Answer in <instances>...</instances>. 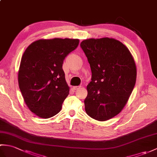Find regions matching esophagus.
<instances>
[{
	"instance_id": "1",
	"label": "esophagus",
	"mask_w": 157,
	"mask_h": 157,
	"mask_svg": "<svg viewBox=\"0 0 157 157\" xmlns=\"http://www.w3.org/2000/svg\"><path fill=\"white\" fill-rule=\"evenodd\" d=\"M79 88H81V86H74L73 87V90H78Z\"/></svg>"
}]
</instances>
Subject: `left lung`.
<instances>
[{
  "instance_id": "obj_1",
  "label": "left lung",
  "mask_w": 157,
  "mask_h": 157,
  "mask_svg": "<svg viewBox=\"0 0 157 157\" xmlns=\"http://www.w3.org/2000/svg\"><path fill=\"white\" fill-rule=\"evenodd\" d=\"M80 46L92 71L85 110L90 117L106 121L121 111L134 88L136 67L128 48L113 38L88 39Z\"/></svg>"
}]
</instances>
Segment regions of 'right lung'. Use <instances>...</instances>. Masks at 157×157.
I'll list each match as a JSON object with an SVG mask.
<instances>
[{"label":"right lung","instance_id":"1","mask_svg":"<svg viewBox=\"0 0 157 157\" xmlns=\"http://www.w3.org/2000/svg\"><path fill=\"white\" fill-rule=\"evenodd\" d=\"M78 44V39L39 40L23 53L19 87L26 105L40 117H52L61 111L69 93L62 68L63 61Z\"/></svg>","mask_w":157,"mask_h":157}]
</instances>
